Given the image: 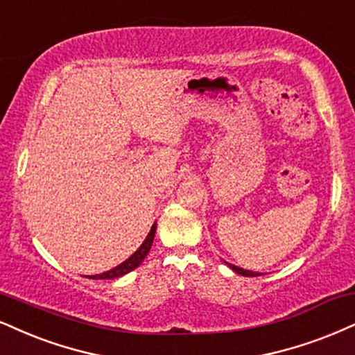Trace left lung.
Listing matches in <instances>:
<instances>
[{"label": "left lung", "instance_id": "obj_1", "mask_svg": "<svg viewBox=\"0 0 355 355\" xmlns=\"http://www.w3.org/2000/svg\"><path fill=\"white\" fill-rule=\"evenodd\" d=\"M227 263V261H225ZM230 266L232 270L235 271V273H239V275H243V277H258V275L260 273H253V271H250V270H243V268H239V266H235V265H230V263H227Z\"/></svg>", "mask_w": 355, "mask_h": 355}]
</instances>
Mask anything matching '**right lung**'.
Wrapping results in <instances>:
<instances>
[{"label":"right lung","instance_id":"1","mask_svg":"<svg viewBox=\"0 0 355 355\" xmlns=\"http://www.w3.org/2000/svg\"><path fill=\"white\" fill-rule=\"evenodd\" d=\"M155 232H156V222H155V225L151 227L150 234H148L146 240H144V242L141 243V247H139L138 250L135 252L133 255L128 258V260H125L123 263H120L118 266H115V268H112L110 271H105V273H102V275H95V277H92V278H94V279L120 278V277H123V275L130 273L131 270L137 268V266L141 265V261L144 260V258H146L148 252H150V248H151V245H153V239H155Z\"/></svg>","mask_w":355,"mask_h":355}]
</instances>
